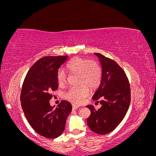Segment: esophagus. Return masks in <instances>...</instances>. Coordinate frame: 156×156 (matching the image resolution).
<instances>
[{
	"mask_svg": "<svg viewBox=\"0 0 156 156\" xmlns=\"http://www.w3.org/2000/svg\"><path fill=\"white\" fill-rule=\"evenodd\" d=\"M79 107H80V106L76 105V104H72V108H73V109H77Z\"/></svg>",
	"mask_w": 156,
	"mask_h": 156,
	"instance_id": "obj_1",
	"label": "esophagus"
}]
</instances>
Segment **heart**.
I'll use <instances>...</instances> for the list:
<instances>
[{
  "label": "heart",
  "mask_w": 156,
  "mask_h": 156,
  "mask_svg": "<svg viewBox=\"0 0 156 156\" xmlns=\"http://www.w3.org/2000/svg\"><path fill=\"white\" fill-rule=\"evenodd\" d=\"M70 73L77 75L76 84L79 86L72 87L65 94V98L76 104H80L89 95V89L94 90L100 85L102 78V70L94 60H89L82 57H74L66 65ZM59 86H65L67 81V74L62 69L57 74Z\"/></svg>",
  "instance_id": "b5f03b06"
}]
</instances>
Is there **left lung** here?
Here are the masks:
<instances>
[{"mask_svg": "<svg viewBox=\"0 0 156 156\" xmlns=\"http://www.w3.org/2000/svg\"><path fill=\"white\" fill-rule=\"evenodd\" d=\"M99 57L102 67L101 84L92 99L101 104L95 109L87 106L91 111L87 122L91 131L105 135L116 129L126 114L131 102V88L125 72L113 59L100 53Z\"/></svg>", "mask_w": 156, "mask_h": 156, "instance_id": "8db88e82", "label": "left lung"}]
</instances>
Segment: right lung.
<instances>
[{"instance_id": "obj_1", "label": "right lung", "mask_w": 156, "mask_h": 156, "mask_svg": "<svg viewBox=\"0 0 156 156\" xmlns=\"http://www.w3.org/2000/svg\"><path fill=\"white\" fill-rule=\"evenodd\" d=\"M68 56H47L37 60L25 76L20 94L21 106L36 133L48 138L59 137L72 112L71 104L61 101L57 107L50 104L52 91L57 90V74Z\"/></svg>"}]
</instances>
